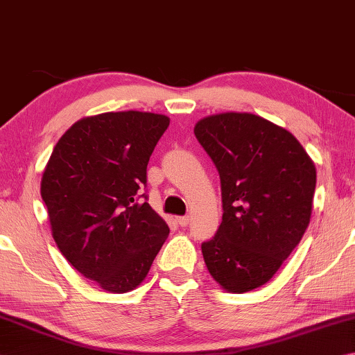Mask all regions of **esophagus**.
Instances as JSON below:
<instances>
[{"mask_svg":"<svg viewBox=\"0 0 355 355\" xmlns=\"http://www.w3.org/2000/svg\"><path fill=\"white\" fill-rule=\"evenodd\" d=\"M189 221H190V216H189V215H185V216H178V223H179V226L185 227V226L189 225Z\"/></svg>","mask_w":355,"mask_h":355,"instance_id":"34e87169","label":"esophagus"}]
</instances>
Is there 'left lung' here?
<instances>
[{
    "label": "left lung",
    "mask_w": 355,
    "mask_h": 355,
    "mask_svg": "<svg viewBox=\"0 0 355 355\" xmlns=\"http://www.w3.org/2000/svg\"><path fill=\"white\" fill-rule=\"evenodd\" d=\"M216 166L223 221L201 245L212 277L232 293L270 281L310 223L316 185L312 159L288 130L262 116L227 112L196 123Z\"/></svg>",
    "instance_id": "left-lung-1"
}]
</instances>
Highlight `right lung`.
Listing matches in <instances>:
<instances>
[{"label": "right lung", "instance_id": "obj_1", "mask_svg": "<svg viewBox=\"0 0 355 355\" xmlns=\"http://www.w3.org/2000/svg\"><path fill=\"white\" fill-rule=\"evenodd\" d=\"M168 124L165 115L137 110L83 118L60 137L43 171L40 193L55 245L110 293L140 285L170 234L141 193Z\"/></svg>", "mask_w": 355, "mask_h": 355}]
</instances>
